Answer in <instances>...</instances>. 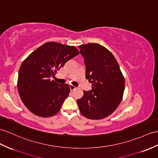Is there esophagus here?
Returning a JSON list of instances; mask_svg holds the SVG:
<instances>
[{
  "label": "esophagus",
  "instance_id": "34e87169",
  "mask_svg": "<svg viewBox=\"0 0 158 158\" xmlns=\"http://www.w3.org/2000/svg\"><path fill=\"white\" fill-rule=\"evenodd\" d=\"M70 90L71 91H72V90H75L76 89V87L75 86H74L73 85H70Z\"/></svg>",
  "mask_w": 158,
  "mask_h": 158
}]
</instances>
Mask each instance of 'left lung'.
Here are the masks:
<instances>
[{"instance_id": "1", "label": "left lung", "mask_w": 158, "mask_h": 158, "mask_svg": "<svg viewBox=\"0 0 158 158\" xmlns=\"http://www.w3.org/2000/svg\"><path fill=\"white\" fill-rule=\"evenodd\" d=\"M84 59L86 78L92 89L84 91L77 101L80 113L88 118L98 120L109 116L121 102L125 78L116 59L109 50L98 44L79 45Z\"/></svg>"}]
</instances>
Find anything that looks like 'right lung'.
Wrapping results in <instances>:
<instances>
[{"instance_id": "1", "label": "right lung", "mask_w": 158, "mask_h": 158, "mask_svg": "<svg viewBox=\"0 0 158 158\" xmlns=\"http://www.w3.org/2000/svg\"><path fill=\"white\" fill-rule=\"evenodd\" d=\"M79 53L74 46L47 42L23 61L19 71L17 88L29 111L41 117H52L59 112L70 88L68 84H57L50 78Z\"/></svg>"}]
</instances>
